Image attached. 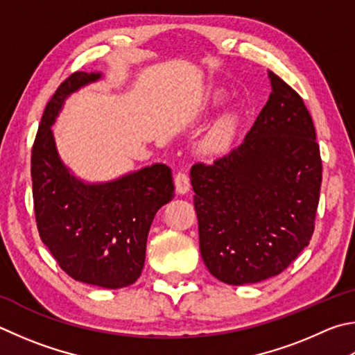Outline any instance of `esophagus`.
<instances>
[{
	"mask_svg": "<svg viewBox=\"0 0 355 355\" xmlns=\"http://www.w3.org/2000/svg\"><path fill=\"white\" fill-rule=\"evenodd\" d=\"M175 188L178 194H188L191 189V183H189V177L186 175L184 172H178L175 175Z\"/></svg>",
	"mask_w": 355,
	"mask_h": 355,
	"instance_id": "obj_1",
	"label": "esophagus"
}]
</instances>
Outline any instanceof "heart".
I'll return each mask as SVG.
<instances>
[{"label": "heart", "mask_w": 355, "mask_h": 355, "mask_svg": "<svg viewBox=\"0 0 355 355\" xmlns=\"http://www.w3.org/2000/svg\"><path fill=\"white\" fill-rule=\"evenodd\" d=\"M223 99H225V93L222 92V89H217V92H214L209 96V99L206 101L205 104L217 105V104H220ZM236 127H237V116L233 113L225 114L223 118L218 119L216 127L212 128L211 137H209V144L212 147H220L223 144H227L231 139V137L234 135Z\"/></svg>", "instance_id": "1"}]
</instances>
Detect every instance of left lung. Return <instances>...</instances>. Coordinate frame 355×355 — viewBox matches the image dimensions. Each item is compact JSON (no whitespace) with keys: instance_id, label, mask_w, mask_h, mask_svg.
I'll list each match as a JSON object with an SVG mask.
<instances>
[{"instance_id":"left-lung-1","label":"left lung","mask_w":355,"mask_h":355,"mask_svg":"<svg viewBox=\"0 0 355 355\" xmlns=\"http://www.w3.org/2000/svg\"><path fill=\"white\" fill-rule=\"evenodd\" d=\"M272 93L243 143L191 169L200 253L231 286L279 275L313 234L321 158L311 114L270 71Z\"/></svg>"}]
</instances>
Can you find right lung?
Listing matches in <instances>:
<instances>
[{
	"label": "right lung",
	"instance_id": "add662e5",
	"mask_svg": "<svg viewBox=\"0 0 355 355\" xmlns=\"http://www.w3.org/2000/svg\"><path fill=\"white\" fill-rule=\"evenodd\" d=\"M101 79L102 73L77 71L48 102L32 147V196L38 233L63 272L85 284L122 288L143 272L153 217L175 186L161 163L104 183L77 178L63 163L51 127L71 94Z\"/></svg>",
	"mask_w": 355,
	"mask_h": 355
}]
</instances>
